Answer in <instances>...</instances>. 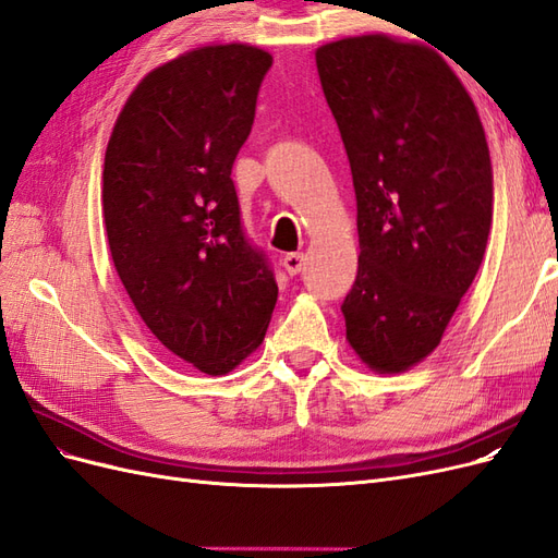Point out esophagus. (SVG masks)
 <instances>
[{
  "label": "esophagus",
  "mask_w": 558,
  "mask_h": 558,
  "mask_svg": "<svg viewBox=\"0 0 558 558\" xmlns=\"http://www.w3.org/2000/svg\"><path fill=\"white\" fill-rule=\"evenodd\" d=\"M302 267H305V253H300V251L286 253V256H283V269H286V272L298 275Z\"/></svg>",
  "instance_id": "1"
}]
</instances>
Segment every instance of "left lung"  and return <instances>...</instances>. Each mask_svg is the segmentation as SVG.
Segmentation results:
<instances>
[{
  "mask_svg": "<svg viewBox=\"0 0 558 558\" xmlns=\"http://www.w3.org/2000/svg\"><path fill=\"white\" fill-rule=\"evenodd\" d=\"M356 191L359 275L347 340L377 373L440 344L482 265L494 170L470 95L435 50L384 35L316 50Z\"/></svg>",
  "mask_w": 558,
  "mask_h": 558,
  "instance_id": "obj_1",
  "label": "left lung"
}]
</instances>
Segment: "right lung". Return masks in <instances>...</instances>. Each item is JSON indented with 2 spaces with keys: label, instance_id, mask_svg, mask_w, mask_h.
<instances>
[{
  "label": "right lung",
  "instance_id": "right-lung-1",
  "mask_svg": "<svg viewBox=\"0 0 558 558\" xmlns=\"http://www.w3.org/2000/svg\"><path fill=\"white\" fill-rule=\"evenodd\" d=\"M272 56L205 46L150 72L105 156V226L116 272L174 356L226 375L256 349L277 305L267 253L242 223L230 179Z\"/></svg>",
  "mask_w": 558,
  "mask_h": 558
}]
</instances>
